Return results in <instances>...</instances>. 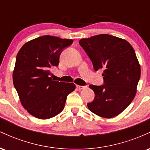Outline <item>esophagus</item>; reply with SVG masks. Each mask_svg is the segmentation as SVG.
<instances>
[{"instance_id":"1","label":"esophagus","mask_w":150,"mask_h":150,"mask_svg":"<svg viewBox=\"0 0 150 150\" xmlns=\"http://www.w3.org/2000/svg\"><path fill=\"white\" fill-rule=\"evenodd\" d=\"M77 88L78 89H84L86 88L85 86H80V85H77Z\"/></svg>"}]
</instances>
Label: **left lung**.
Returning a JSON list of instances; mask_svg holds the SVG:
<instances>
[{
  "label": "left lung",
  "instance_id": "obj_1",
  "mask_svg": "<svg viewBox=\"0 0 150 150\" xmlns=\"http://www.w3.org/2000/svg\"><path fill=\"white\" fill-rule=\"evenodd\" d=\"M79 44L96 71L104 68V85H89L95 97L87 104L88 108L102 118L118 116L133 100L140 77V65L133 48L125 39L104 34L82 39Z\"/></svg>",
  "mask_w": 150,
  "mask_h": 150
}]
</instances>
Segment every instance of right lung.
Instances as JSON below:
<instances>
[{"label": "right lung", "instance_id": "right-lung-1", "mask_svg": "<svg viewBox=\"0 0 150 150\" xmlns=\"http://www.w3.org/2000/svg\"><path fill=\"white\" fill-rule=\"evenodd\" d=\"M73 39L45 35L25 43L18 51L13 84L20 102L32 116L49 119L65 107L67 96L75 89L74 83L53 80L51 68L58 66L62 50Z\"/></svg>", "mask_w": 150, "mask_h": 150}]
</instances>
